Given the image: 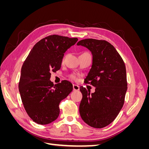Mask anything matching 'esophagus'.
Returning a JSON list of instances; mask_svg holds the SVG:
<instances>
[{
  "label": "esophagus",
  "mask_w": 149,
  "mask_h": 149,
  "mask_svg": "<svg viewBox=\"0 0 149 149\" xmlns=\"http://www.w3.org/2000/svg\"><path fill=\"white\" fill-rule=\"evenodd\" d=\"M73 91H78V90H79V86L76 84L73 85Z\"/></svg>",
  "instance_id": "1"
}]
</instances>
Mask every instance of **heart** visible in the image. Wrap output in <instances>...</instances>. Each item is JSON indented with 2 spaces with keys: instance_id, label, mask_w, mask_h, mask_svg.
I'll use <instances>...</instances> for the list:
<instances>
[{
  "instance_id": "heart-1",
  "label": "heart",
  "mask_w": 149,
  "mask_h": 149,
  "mask_svg": "<svg viewBox=\"0 0 149 149\" xmlns=\"http://www.w3.org/2000/svg\"><path fill=\"white\" fill-rule=\"evenodd\" d=\"M70 78L72 79L73 80H76V76H75V75H73V74H72V75L70 76Z\"/></svg>"
}]
</instances>
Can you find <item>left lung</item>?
<instances>
[{
  "label": "left lung",
  "mask_w": 149,
  "mask_h": 149,
  "mask_svg": "<svg viewBox=\"0 0 149 149\" xmlns=\"http://www.w3.org/2000/svg\"><path fill=\"white\" fill-rule=\"evenodd\" d=\"M77 45L87 48L91 52V68L84 79L96 88L91 93L83 86L79 105L82 119L91 127L103 128L110 124L124 102L127 89L124 62L111 43L105 40L88 38L80 40Z\"/></svg>",
  "instance_id": "8db88e82"
}]
</instances>
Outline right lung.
<instances>
[{"mask_svg":"<svg viewBox=\"0 0 149 149\" xmlns=\"http://www.w3.org/2000/svg\"><path fill=\"white\" fill-rule=\"evenodd\" d=\"M77 38L49 35L36 43L22 67L19 89L22 101L35 123L45 125L55 120L60 114L59 104L73 90V84L64 80L54 85L51 72L61 68L68 49Z\"/></svg>","mask_w":149,"mask_h":149,"instance_id":"obj_1","label":"right lung"}]
</instances>
